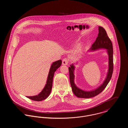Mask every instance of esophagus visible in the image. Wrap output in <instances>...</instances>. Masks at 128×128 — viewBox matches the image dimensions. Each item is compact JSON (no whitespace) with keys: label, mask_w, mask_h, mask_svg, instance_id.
I'll return each mask as SVG.
<instances>
[{"label":"esophagus","mask_w":128,"mask_h":128,"mask_svg":"<svg viewBox=\"0 0 128 128\" xmlns=\"http://www.w3.org/2000/svg\"><path fill=\"white\" fill-rule=\"evenodd\" d=\"M68 60L67 58H64L62 60V65H64V66L68 65Z\"/></svg>","instance_id":"esophagus-1"}]
</instances>
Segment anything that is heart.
<instances>
[{
  "mask_svg": "<svg viewBox=\"0 0 128 128\" xmlns=\"http://www.w3.org/2000/svg\"><path fill=\"white\" fill-rule=\"evenodd\" d=\"M80 47H79V46H78V47H77L75 49V50H74V52L75 53H79L80 51Z\"/></svg>",
  "mask_w": 128,
  "mask_h": 128,
  "instance_id": "obj_1",
  "label": "heart"
}]
</instances>
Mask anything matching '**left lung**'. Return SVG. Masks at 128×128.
Segmentation results:
<instances>
[{
    "instance_id": "8db88e82",
    "label": "left lung",
    "mask_w": 128,
    "mask_h": 128,
    "mask_svg": "<svg viewBox=\"0 0 128 128\" xmlns=\"http://www.w3.org/2000/svg\"><path fill=\"white\" fill-rule=\"evenodd\" d=\"M98 36L96 38L94 42L92 44L90 51H96L101 49H106V52L108 56V70L107 75L104 81L100 86L94 90L86 91L79 88L75 85L74 83V70L75 67L74 64L70 65L68 70L70 85L74 94L78 98H88L97 96L106 88L112 77L113 70V51L112 44L106 30L102 27L98 26Z\"/></svg>"
}]
</instances>
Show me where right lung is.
I'll use <instances>...</instances> for the list:
<instances>
[{"mask_svg":"<svg viewBox=\"0 0 128 128\" xmlns=\"http://www.w3.org/2000/svg\"><path fill=\"white\" fill-rule=\"evenodd\" d=\"M62 64V60H60L53 62L51 66V68L48 73L46 84L43 88L38 94L34 96H26L27 98L34 101H41L48 97L52 90L53 85V79L55 72L59 68Z\"/></svg>","mask_w":128,"mask_h":128,"instance_id":"right-lung-1","label":"right lung"}]
</instances>
